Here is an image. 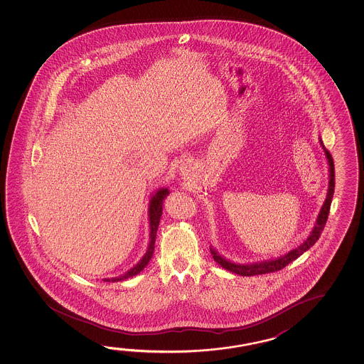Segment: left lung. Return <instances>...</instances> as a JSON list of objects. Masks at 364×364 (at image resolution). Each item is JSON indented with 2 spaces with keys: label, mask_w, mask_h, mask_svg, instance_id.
<instances>
[{
  "label": "left lung",
  "mask_w": 364,
  "mask_h": 364,
  "mask_svg": "<svg viewBox=\"0 0 364 364\" xmlns=\"http://www.w3.org/2000/svg\"><path fill=\"white\" fill-rule=\"evenodd\" d=\"M320 144H321L322 149L326 156L328 165V194H326V199L322 204L320 213L317 215L315 226L312 228L309 237L304 240L302 244L299 245L296 249L287 252L284 255L275 259H269V260H262V262H251V264H237V262H231L226 257H222L220 254L217 252L215 249L210 246V254L213 255L215 262H218L220 267L226 269L228 272H232L236 274L242 275V277H250V275L265 274V273H273L277 270L284 268L289 262L296 260L297 257H301L304 252L309 250L311 246L315 245L316 241L321 236L322 230L326 225L328 220V210H330V205H331V200H333V196H334L335 188V170L334 161L333 157L330 155L328 149H325V146L322 144L321 138H320Z\"/></svg>",
  "instance_id": "left-lung-1"
}]
</instances>
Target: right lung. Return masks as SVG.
Segmentation results:
<instances>
[{
    "label": "right lung",
    "instance_id": "1",
    "mask_svg": "<svg viewBox=\"0 0 364 364\" xmlns=\"http://www.w3.org/2000/svg\"><path fill=\"white\" fill-rule=\"evenodd\" d=\"M167 196H168V189L161 188V189L156 191L155 194H152V197L149 199V242L147 251H146V254L142 257V259L133 268L129 269L128 272H125L124 274L115 277V278H105V279H102L104 282L114 283V282L128 279V278H132V277L137 275L138 273H141L146 268V265L149 264L151 257L154 255V251H155L156 233H157V228H159V223H160V218H161L164 200H165Z\"/></svg>",
    "mask_w": 364,
    "mask_h": 364
}]
</instances>
